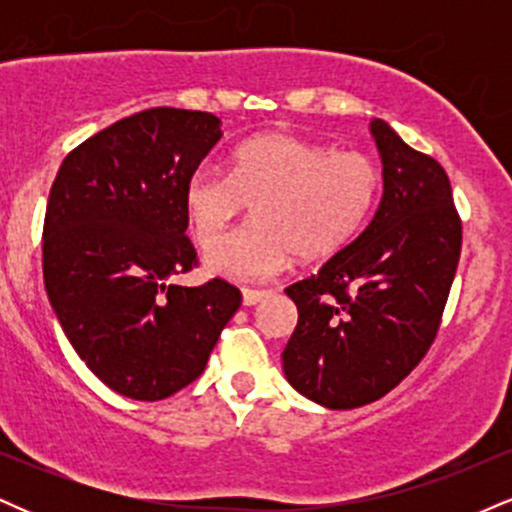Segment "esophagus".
<instances>
[{"label":"esophagus","mask_w":512,"mask_h":512,"mask_svg":"<svg viewBox=\"0 0 512 512\" xmlns=\"http://www.w3.org/2000/svg\"><path fill=\"white\" fill-rule=\"evenodd\" d=\"M269 293L267 291H255V289H243V303L245 305H257L260 301H264Z\"/></svg>","instance_id":"obj_1"}]
</instances>
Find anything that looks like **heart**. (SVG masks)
<instances>
[{
	"mask_svg": "<svg viewBox=\"0 0 512 512\" xmlns=\"http://www.w3.org/2000/svg\"><path fill=\"white\" fill-rule=\"evenodd\" d=\"M380 192V168L363 151H334L296 134H262L233 151L231 173L202 166L185 187L197 243H208L250 203L256 221L204 250L211 274L267 281L301 260H327L363 231Z\"/></svg>",
	"mask_w": 512,
	"mask_h": 512,
	"instance_id": "b5f03b06",
	"label": "heart"
}]
</instances>
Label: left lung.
Returning a JSON list of instances; mask_svg holds the SVG:
<instances>
[{
	"mask_svg": "<svg viewBox=\"0 0 512 512\" xmlns=\"http://www.w3.org/2000/svg\"><path fill=\"white\" fill-rule=\"evenodd\" d=\"M383 158V199L366 231L296 281L298 325L286 380L330 409L375 402L419 366L436 339L462 250L448 173L385 120L370 122Z\"/></svg>",
	"mask_w": 512,
	"mask_h": 512,
	"instance_id": "1",
	"label": "left lung"
}]
</instances>
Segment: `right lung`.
Segmentation results:
<instances>
[{"label":"right lung","instance_id":"1","mask_svg":"<svg viewBox=\"0 0 512 512\" xmlns=\"http://www.w3.org/2000/svg\"><path fill=\"white\" fill-rule=\"evenodd\" d=\"M219 139L211 113L142 110L69 151L52 182L45 291L76 354L117 395L156 402L197 380L243 301L223 279L170 281L197 267L185 187Z\"/></svg>","mask_w":512,"mask_h":512}]
</instances>
